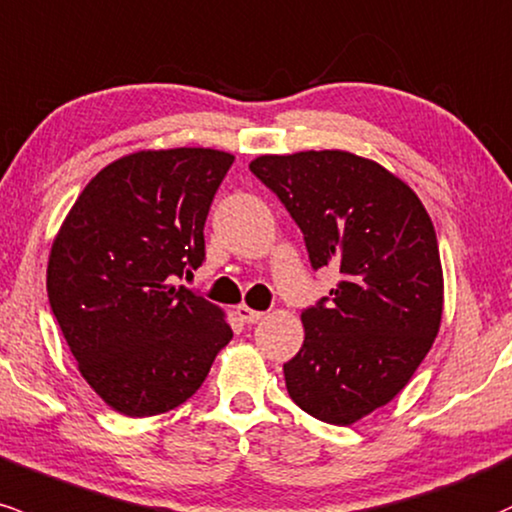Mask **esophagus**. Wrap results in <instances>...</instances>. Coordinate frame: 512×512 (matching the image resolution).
I'll list each match as a JSON object with an SVG mask.
<instances>
[{"instance_id": "1", "label": "esophagus", "mask_w": 512, "mask_h": 512, "mask_svg": "<svg viewBox=\"0 0 512 512\" xmlns=\"http://www.w3.org/2000/svg\"><path fill=\"white\" fill-rule=\"evenodd\" d=\"M235 313H238V318L247 325H252V323H257V320L265 318V313L255 311V308H250V306H238V308H235Z\"/></svg>"}]
</instances>
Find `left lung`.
<instances>
[{
	"mask_svg": "<svg viewBox=\"0 0 512 512\" xmlns=\"http://www.w3.org/2000/svg\"><path fill=\"white\" fill-rule=\"evenodd\" d=\"M250 170L301 228L313 269L340 282L301 313V350L284 364L291 401L352 425L411 381L442 320L437 235L408 184L345 150L262 155Z\"/></svg>",
	"mask_w": 512,
	"mask_h": 512,
	"instance_id": "1",
	"label": "left lung"
}]
</instances>
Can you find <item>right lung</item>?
<instances>
[{
  "label": "right lung",
  "mask_w": 512,
  "mask_h": 512,
  "mask_svg": "<svg viewBox=\"0 0 512 512\" xmlns=\"http://www.w3.org/2000/svg\"><path fill=\"white\" fill-rule=\"evenodd\" d=\"M233 160L211 148L121 157L53 240V316L87 384L128 418L182 406L233 338L221 308L174 286L206 260L204 223Z\"/></svg>",
  "instance_id": "right-lung-1"
}]
</instances>
